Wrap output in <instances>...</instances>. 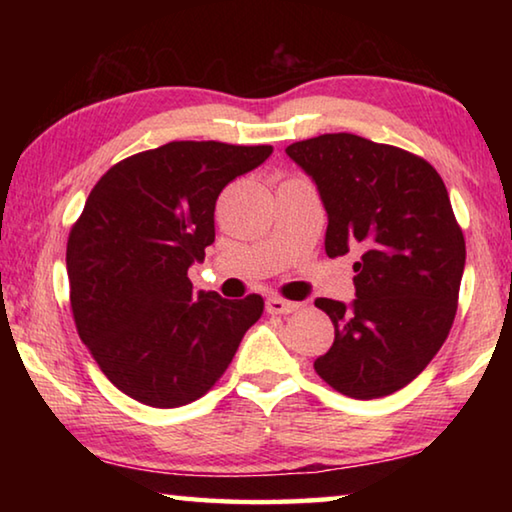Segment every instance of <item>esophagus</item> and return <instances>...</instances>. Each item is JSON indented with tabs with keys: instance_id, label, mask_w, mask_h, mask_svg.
I'll return each mask as SVG.
<instances>
[{
	"instance_id": "34e87169",
	"label": "esophagus",
	"mask_w": 512,
	"mask_h": 512,
	"mask_svg": "<svg viewBox=\"0 0 512 512\" xmlns=\"http://www.w3.org/2000/svg\"><path fill=\"white\" fill-rule=\"evenodd\" d=\"M298 307H300L298 302H291V300H284V298H277V296H271L266 300L268 314H291V311H296Z\"/></svg>"
}]
</instances>
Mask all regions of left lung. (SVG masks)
I'll list each match as a JSON object with an SVG mask.
<instances>
[{
  "mask_svg": "<svg viewBox=\"0 0 512 512\" xmlns=\"http://www.w3.org/2000/svg\"><path fill=\"white\" fill-rule=\"evenodd\" d=\"M287 155L325 205V253L361 250L352 305L316 300L334 343L314 368L354 400L400 391L436 357L456 316L465 239L443 178L418 155L352 133L293 142Z\"/></svg>",
  "mask_w": 512,
  "mask_h": 512,
  "instance_id": "left-lung-1",
  "label": "left lung"
}]
</instances>
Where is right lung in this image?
I'll use <instances>...</instances> for the list:
<instances>
[{
    "mask_svg": "<svg viewBox=\"0 0 512 512\" xmlns=\"http://www.w3.org/2000/svg\"><path fill=\"white\" fill-rule=\"evenodd\" d=\"M273 146L169 142L103 173L67 239L81 341L121 393L155 409L203 397L264 311L262 296H194L223 187Z\"/></svg>",
    "mask_w": 512,
    "mask_h": 512,
    "instance_id": "add662e5",
    "label": "right lung"
}]
</instances>
